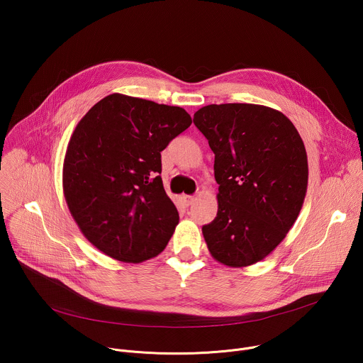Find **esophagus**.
Masks as SVG:
<instances>
[{
	"label": "esophagus",
	"mask_w": 363,
	"mask_h": 363,
	"mask_svg": "<svg viewBox=\"0 0 363 363\" xmlns=\"http://www.w3.org/2000/svg\"><path fill=\"white\" fill-rule=\"evenodd\" d=\"M181 199H182V202H184V205H185V206H189V205H192V203H194L195 196H194V195H182V196H181Z\"/></svg>",
	"instance_id": "34e87169"
}]
</instances>
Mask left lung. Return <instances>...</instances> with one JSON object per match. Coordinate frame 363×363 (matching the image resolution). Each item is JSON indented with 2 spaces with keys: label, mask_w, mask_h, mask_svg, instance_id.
Returning <instances> with one entry per match:
<instances>
[{
  "label": "left lung",
  "mask_w": 363,
  "mask_h": 363,
  "mask_svg": "<svg viewBox=\"0 0 363 363\" xmlns=\"http://www.w3.org/2000/svg\"><path fill=\"white\" fill-rule=\"evenodd\" d=\"M216 155L218 213L202 227L211 255L230 267L263 260L286 237L307 189V155L294 125L279 111L225 103L194 115Z\"/></svg>",
  "instance_id": "1"
}]
</instances>
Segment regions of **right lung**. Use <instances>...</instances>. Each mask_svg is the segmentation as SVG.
<instances>
[{
  "mask_svg": "<svg viewBox=\"0 0 363 363\" xmlns=\"http://www.w3.org/2000/svg\"><path fill=\"white\" fill-rule=\"evenodd\" d=\"M191 123L182 108L118 93L77 123L63 189L79 228L101 252L140 263L167 247L179 214L164 189L161 152Z\"/></svg>",
  "mask_w": 363,
  "mask_h": 363,
  "instance_id": "add662e5",
  "label": "right lung"
}]
</instances>
